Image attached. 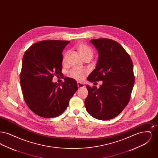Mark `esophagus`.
I'll use <instances>...</instances> for the list:
<instances>
[{
    "instance_id": "34e87169",
    "label": "esophagus",
    "mask_w": 158,
    "mask_h": 158,
    "mask_svg": "<svg viewBox=\"0 0 158 158\" xmlns=\"http://www.w3.org/2000/svg\"><path fill=\"white\" fill-rule=\"evenodd\" d=\"M77 86L79 88H82L83 87H85V85L82 83L77 82Z\"/></svg>"
}]
</instances>
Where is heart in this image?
Segmentation results:
<instances>
[{"mask_svg":"<svg viewBox=\"0 0 158 158\" xmlns=\"http://www.w3.org/2000/svg\"><path fill=\"white\" fill-rule=\"evenodd\" d=\"M76 48L77 52L83 58V59L85 58H87V57H89L90 59H92V57H93V54H94L93 50L90 48L89 46H88L83 43H79L76 45ZM68 56H69L68 52H66L63 56V63L64 64H65L67 62ZM85 73H86L85 72H83L78 68L73 69L70 72V76L77 81H82L85 76Z\"/></svg>","mask_w":158,"mask_h":158,"instance_id":"b5f03b06","label":"heart"}]
</instances>
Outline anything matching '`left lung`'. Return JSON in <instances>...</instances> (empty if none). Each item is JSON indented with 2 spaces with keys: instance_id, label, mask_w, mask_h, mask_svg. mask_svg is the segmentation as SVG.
Segmentation results:
<instances>
[{
  "instance_id": "left-lung-1",
  "label": "left lung",
  "mask_w": 158,
  "mask_h": 158,
  "mask_svg": "<svg viewBox=\"0 0 158 158\" xmlns=\"http://www.w3.org/2000/svg\"><path fill=\"white\" fill-rule=\"evenodd\" d=\"M98 52L95 69L88 76L90 82L102 81L99 88L86 85L88 95L85 105L92 117L112 119L127 106L135 83L133 62L124 48L111 39H92Z\"/></svg>"
}]
</instances>
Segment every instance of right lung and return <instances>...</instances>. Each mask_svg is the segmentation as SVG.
Here are the masks:
<instances>
[{
	"instance_id": "right-lung-1",
	"label": "right lung",
	"mask_w": 158,
	"mask_h": 158,
	"mask_svg": "<svg viewBox=\"0 0 158 158\" xmlns=\"http://www.w3.org/2000/svg\"><path fill=\"white\" fill-rule=\"evenodd\" d=\"M69 43L41 41L23 54L20 74L23 96L31 110L40 117L49 118L61 115L78 89L72 78L65 77L61 84L52 82L54 75L62 73V52Z\"/></svg>"
}]
</instances>
